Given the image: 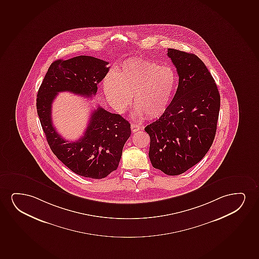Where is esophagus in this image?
<instances>
[{
  "instance_id": "esophagus-1",
  "label": "esophagus",
  "mask_w": 259,
  "mask_h": 259,
  "mask_svg": "<svg viewBox=\"0 0 259 259\" xmlns=\"http://www.w3.org/2000/svg\"><path fill=\"white\" fill-rule=\"evenodd\" d=\"M141 129V126L138 125V124H131V130L133 133H136V132H138L139 130Z\"/></svg>"
}]
</instances>
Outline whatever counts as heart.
Returning <instances> with one entry per match:
<instances>
[{"label": "heart", "instance_id": "obj_1", "mask_svg": "<svg viewBox=\"0 0 259 259\" xmlns=\"http://www.w3.org/2000/svg\"><path fill=\"white\" fill-rule=\"evenodd\" d=\"M176 83L177 75L171 67L133 60L123 64L118 74H108L104 79V91L116 111H123L133 96L136 113L155 118L167 110Z\"/></svg>", "mask_w": 259, "mask_h": 259}]
</instances>
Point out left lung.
Instances as JSON below:
<instances>
[{
  "mask_svg": "<svg viewBox=\"0 0 259 259\" xmlns=\"http://www.w3.org/2000/svg\"><path fill=\"white\" fill-rule=\"evenodd\" d=\"M178 71L171 103L145 131L150 137L149 159L166 175L183 174L202 160L214 140L221 98L212 74L199 58L168 49Z\"/></svg>",
  "mask_w": 259,
  "mask_h": 259,
  "instance_id": "1",
  "label": "left lung"
}]
</instances>
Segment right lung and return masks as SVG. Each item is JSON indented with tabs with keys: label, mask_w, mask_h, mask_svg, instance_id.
Here are the masks:
<instances>
[{
	"label": "right lung",
	"mask_w": 259,
	"mask_h": 259,
	"mask_svg": "<svg viewBox=\"0 0 259 259\" xmlns=\"http://www.w3.org/2000/svg\"><path fill=\"white\" fill-rule=\"evenodd\" d=\"M107 61L91 56H76L54 61L47 70L37 96V111L50 148L58 159L77 175L101 179L118 168L131 124L119 114L101 106L92 111L83 136L66 141L52 121V104L59 92L68 91L91 98L110 67Z\"/></svg>",
	"instance_id": "1"
}]
</instances>
